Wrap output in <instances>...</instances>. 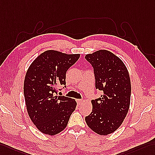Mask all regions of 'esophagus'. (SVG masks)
I'll return each mask as SVG.
<instances>
[{"instance_id":"esophagus-1","label":"esophagus","mask_w":155,"mask_h":155,"mask_svg":"<svg viewBox=\"0 0 155 155\" xmlns=\"http://www.w3.org/2000/svg\"><path fill=\"white\" fill-rule=\"evenodd\" d=\"M83 102H84V100L82 99H77V103H78V104H81Z\"/></svg>"}]
</instances>
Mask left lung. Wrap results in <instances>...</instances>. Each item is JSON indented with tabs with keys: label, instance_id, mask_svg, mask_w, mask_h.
Here are the masks:
<instances>
[{
	"label": "left lung",
	"instance_id": "left-lung-1",
	"mask_svg": "<svg viewBox=\"0 0 155 155\" xmlns=\"http://www.w3.org/2000/svg\"><path fill=\"white\" fill-rule=\"evenodd\" d=\"M85 58L93 68L96 89L103 93L91 101L92 112L85 117V122L95 133L107 135L121 126L129 110V73L122 60L107 50L88 54Z\"/></svg>",
	"mask_w": 155,
	"mask_h": 155
}]
</instances>
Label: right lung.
I'll list each match as a JSON object with an SVG mask.
<instances>
[{
    "instance_id": "obj_1",
    "label": "right lung",
    "mask_w": 155,
    "mask_h": 155,
    "mask_svg": "<svg viewBox=\"0 0 155 155\" xmlns=\"http://www.w3.org/2000/svg\"><path fill=\"white\" fill-rule=\"evenodd\" d=\"M80 56V54L47 51L34 60L26 72L24 85L26 108L33 123L45 134L54 135L64 130L76 107L74 99L57 95V87H66V71Z\"/></svg>"
}]
</instances>
